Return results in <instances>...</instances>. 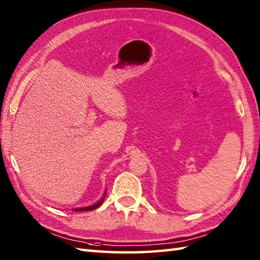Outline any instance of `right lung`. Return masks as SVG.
Segmentation results:
<instances>
[{"instance_id": "obj_1", "label": "right lung", "mask_w": 260, "mask_h": 260, "mask_svg": "<svg viewBox=\"0 0 260 260\" xmlns=\"http://www.w3.org/2000/svg\"><path fill=\"white\" fill-rule=\"evenodd\" d=\"M105 196H106V193H105L104 194V197H103V199L99 202H97V203H95V204H92V206H89V207H84V208H76V209H73V211H90V210H93V209H96V208H98L99 206H102V203L104 202V199H105Z\"/></svg>"}]
</instances>
